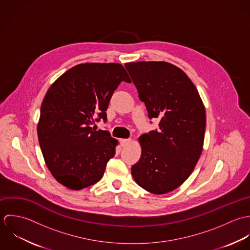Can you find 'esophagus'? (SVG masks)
I'll list each match as a JSON object with an SVG mask.
<instances>
[{
    "label": "esophagus",
    "instance_id": "esophagus-1",
    "mask_svg": "<svg viewBox=\"0 0 250 250\" xmlns=\"http://www.w3.org/2000/svg\"><path fill=\"white\" fill-rule=\"evenodd\" d=\"M130 141H131V139H121V144H122V146H125L128 143H130Z\"/></svg>",
    "mask_w": 250,
    "mask_h": 250
}]
</instances>
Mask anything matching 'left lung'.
I'll list each match as a JSON object with an SVG mask.
<instances>
[{
	"label": "left lung",
	"instance_id": "obj_1",
	"mask_svg": "<svg viewBox=\"0 0 250 250\" xmlns=\"http://www.w3.org/2000/svg\"><path fill=\"white\" fill-rule=\"evenodd\" d=\"M125 67L159 129L139 137L141 156L131 167L138 186L168 193L190 176L203 150L206 110L199 93L180 67L167 62H126Z\"/></svg>",
	"mask_w": 250,
	"mask_h": 250
}]
</instances>
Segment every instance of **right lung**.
I'll return each mask as SVG.
<instances>
[{"instance_id": "obj_1", "label": "right lung", "mask_w": 250, "mask_h": 250, "mask_svg": "<svg viewBox=\"0 0 250 250\" xmlns=\"http://www.w3.org/2000/svg\"><path fill=\"white\" fill-rule=\"evenodd\" d=\"M122 81L131 82L121 63H80L62 74L43 99L40 146L52 176L71 190L98 183L115 155L118 141L91 125L107 120L105 111Z\"/></svg>"}]
</instances>
